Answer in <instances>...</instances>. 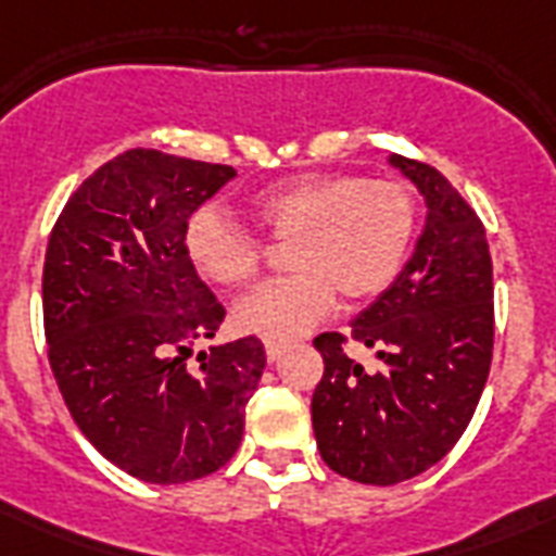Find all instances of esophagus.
I'll use <instances>...</instances> for the list:
<instances>
[{
  "label": "esophagus",
  "mask_w": 556,
  "mask_h": 556,
  "mask_svg": "<svg viewBox=\"0 0 556 556\" xmlns=\"http://www.w3.org/2000/svg\"><path fill=\"white\" fill-rule=\"evenodd\" d=\"M265 355H268V361L274 364V361L282 357V346H279V343H265Z\"/></svg>",
  "instance_id": "1"
}]
</instances>
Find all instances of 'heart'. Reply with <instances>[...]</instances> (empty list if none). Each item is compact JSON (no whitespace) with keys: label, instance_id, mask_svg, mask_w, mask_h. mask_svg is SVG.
<instances>
[{"label":"heart","instance_id":"obj_1","mask_svg":"<svg viewBox=\"0 0 556 556\" xmlns=\"http://www.w3.org/2000/svg\"><path fill=\"white\" fill-rule=\"evenodd\" d=\"M251 213L270 242H291L286 268L294 274L256 288L233 312L239 329L268 343H288L317 326L334 291L352 305L383 294L404 268L418 227L413 187L352 173L265 187ZM185 251L192 268L222 288L251 286L265 260L260 239L218 207L187 218Z\"/></svg>","mask_w":556,"mask_h":556}]
</instances>
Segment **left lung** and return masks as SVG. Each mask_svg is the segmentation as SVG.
I'll list each match as a JSON object with an SVG mask.
<instances>
[{"mask_svg":"<svg viewBox=\"0 0 556 556\" xmlns=\"http://www.w3.org/2000/svg\"><path fill=\"white\" fill-rule=\"evenodd\" d=\"M427 201V225L397 279L361 312L352 334L314 338L323 378L314 439L334 473L397 484L456 447L482 397L493 357V262L482 218L430 164L392 155ZM349 342L376 349L366 372Z\"/></svg>","mask_w":556,"mask_h":556,"instance_id":"8db88e82","label":"left lung"}]
</instances>
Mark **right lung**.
Listing matches in <instances>:
<instances>
[{"instance_id": "right-lung-1", "label": "right lung", "mask_w": 556, "mask_h": 556, "mask_svg": "<svg viewBox=\"0 0 556 556\" xmlns=\"http://www.w3.org/2000/svg\"><path fill=\"white\" fill-rule=\"evenodd\" d=\"M233 176L126 150L72 192L48 236L42 323L56 387L100 456L143 482L225 467L265 369L253 334L187 364L195 340L216 338L225 305L192 268L185 225Z\"/></svg>"}]
</instances>
